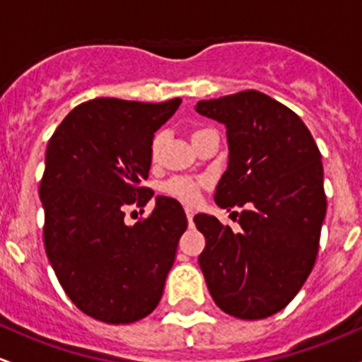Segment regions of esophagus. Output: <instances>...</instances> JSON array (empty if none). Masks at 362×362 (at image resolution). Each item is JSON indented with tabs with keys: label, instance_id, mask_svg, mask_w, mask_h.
<instances>
[{
	"label": "esophagus",
	"instance_id": "esophagus-1",
	"mask_svg": "<svg viewBox=\"0 0 362 362\" xmlns=\"http://www.w3.org/2000/svg\"><path fill=\"white\" fill-rule=\"evenodd\" d=\"M185 212H186V218H188L189 226H192L193 225V216H195V211H193V209H189V207H186Z\"/></svg>",
	"mask_w": 362,
	"mask_h": 362
}]
</instances>
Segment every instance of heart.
Instances as JSON below:
<instances>
[{
  "mask_svg": "<svg viewBox=\"0 0 362 362\" xmlns=\"http://www.w3.org/2000/svg\"><path fill=\"white\" fill-rule=\"evenodd\" d=\"M207 129H199L193 132L192 139H195L197 136H200L202 132H206ZM163 143H165V132H156L151 139L150 144V158L151 162L156 163L162 155ZM204 182L200 180H193V177H173V180L165 181L162 185V192L165 195L174 197V199L181 200L185 204H193L200 197V189H202Z\"/></svg>",
  "mask_w": 362,
  "mask_h": 362,
  "instance_id": "obj_1",
  "label": "heart"
}]
</instances>
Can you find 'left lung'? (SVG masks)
<instances>
[{"mask_svg": "<svg viewBox=\"0 0 362 362\" xmlns=\"http://www.w3.org/2000/svg\"><path fill=\"white\" fill-rule=\"evenodd\" d=\"M226 127L228 167L214 202L238 212L240 230L197 214L206 249L199 264L219 308L238 319L277 314L314 268L326 216L320 151L294 111L258 90L199 100Z\"/></svg>", "mask_w": 362, "mask_h": 362, "instance_id": "obj_1", "label": "left lung"}]
</instances>
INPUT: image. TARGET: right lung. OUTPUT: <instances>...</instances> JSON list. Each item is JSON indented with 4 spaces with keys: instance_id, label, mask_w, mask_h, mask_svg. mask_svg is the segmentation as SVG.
<instances>
[{
    "instance_id": "add662e5",
    "label": "right lung",
    "mask_w": 362,
    "mask_h": 362,
    "mask_svg": "<svg viewBox=\"0 0 362 362\" xmlns=\"http://www.w3.org/2000/svg\"><path fill=\"white\" fill-rule=\"evenodd\" d=\"M180 104L92 99L48 141L40 182L45 251L69 300L100 322L151 314L176 259L188 226L181 204L156 197L153 212L134 225L125 223V209L153 197L141 185L151 167L150 144Z\"/></svg>"
}]
</instances>
